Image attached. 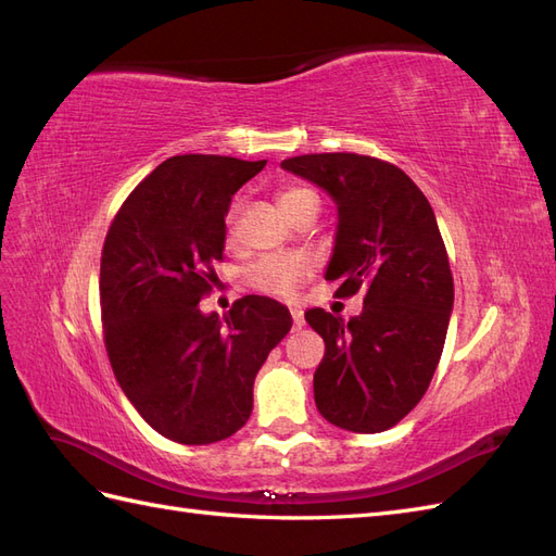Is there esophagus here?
Here are the masks:
<instances>
[{"label":"esophagus","instance_id":"esophagus-1","mask_svg":"<svg viewBox=\"0 0 556 556\" xmlns=\"http://www.w3.org/2000/svg\"><path fill=\"white\" fill-rule=\"evenodd\" d=\"M292 319H294V331H299L301 327L306 325V319H304V311H299V308H292Z\"/></svg>","mask_w":556,"mask_h":556}]
</instances>
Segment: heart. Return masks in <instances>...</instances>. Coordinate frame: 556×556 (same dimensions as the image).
I'll return each instance as SVG.
<instances>
[{"instance_id": "b5f03b06", "label": "heart", "mask_w": 556, "mask_h": 556, "mask_svg": "<svg viewBox=\"0 0 556 556\" xmlns=\"http://www.w3.org/2000/svg\"><path fill=\"white\" fill-rule=\"evenodd\" d=\"M311 197H317L308 188H299V185H290L278 192V201L285 213H292L301 201ZM233 233V213L227 215V237L231 239ZM311 271V262L304 255H266L257 260L245 271V280L252 288L274 294V296H288L294 292L296 285L304 280Z\"/></svg>"}]
</instances>
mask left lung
I'll return each mask as SVG.
<instances>
[{"mask_svg": "<svg viewBox=\"0 0 556 556\" xmlns=\"http://www.w3.org/2000/svg\"><path fill=\"white\" fill-rule=\"evenodd\" d=\"M280 166L336 201L339 227L325 278L341 280L339 296L364 294V311L348 323L325 308L306 311L325 339L315 406L345 431H387L425 396L454 304L433 208L399 166L376 157L319 153Z\"/></svg>", "mask_w": 556, "mask_h": 556, "instance_id": "obj_1", "label": "left lung"}]
</instances>
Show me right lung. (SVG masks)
I'll return each instance as SVG.
<instances>
[{
  "mask_svg": "<svg viewBox=\"0 0 556 556\" xmlns=\"http://www.w3.org/2000/svg\"><path fill=\"white\" fill-rule=\"evenodd\" d=\"M266 160L176 155L146 176L113 217L99 301L115 380L164 439L208 445L252 413V384L292 327L276 299L248 294L227 315L201 313L217 280L231 197Z\"/></svg>",
  "mask_w": 556,
  "mask_h": 556,
  "instance_id": "add662e5",
  "label": "right lung"
}]
</instances>
